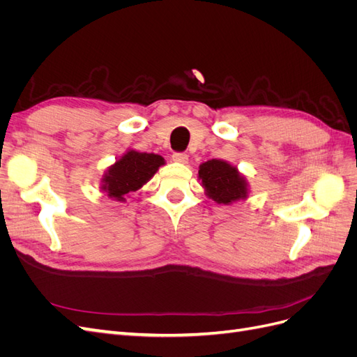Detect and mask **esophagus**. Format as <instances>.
<instances>
[{
	"mask_svg": "<svg viewBox=\"0 0 357 357\" xmlns=\"http://www.w3.org/2000/svg\"><path fill=\"white\" fill-rule=\"evenodd\" d=\"M172 160L180 162V164H188L189 156L186 153H183V152H176L174 155H172Z\"/></svg>",
	"mask_w": 357,
	"mask_h": 357,
	"instance_id": "esophagus-1",
	"label": "esophagus"
}]
</instances>
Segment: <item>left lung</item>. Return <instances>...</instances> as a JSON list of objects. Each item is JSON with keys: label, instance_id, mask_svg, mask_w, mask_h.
I'll return each instance as SVG.
<instances>
[{"label": "left lung", "instance_id": "left-lung-1", "mask_svg": "<svg viewBox=\"0 0 357 357\" xmlns=\"http://www.w3.org/2000/svg\"><path fill=\"white\" fill-rule=\"evenodd\" d=\"M198 174L207 195L215 202L229 204L247 195L244 178L228 162L211 159L199 167Z\"/></svg>", "mask_w": 357, "mask_h": 357}]
</instances>
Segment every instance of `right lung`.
I'll return each instance as SVG.
<instances>
[{
  "mask_svg": "<svg viewBox=\"0 0 357 357\" xmlns=\"http://www.w3.org/2000/svg\"><path fill=\"white\" fill-rule=\"evenodd\" d=\"M160 165H164V158L159 155L129 150L104 176L102 189L109 197L123 201L126 193L138 190L152 178Z\"/></svg>",
  "mask_w": 357,
  "mask_h": 357,
  "instance_id": "obj_1",
  "label": "right lung"
}]
</instances>
